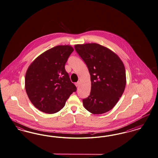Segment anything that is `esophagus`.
<instances>
[{"label":"esophagus","instance_id":"obj_1","mask_svg":"<svg viewBox=\"0 0 158 158\" xmlns=\"http://www.w3.org/2000/svg\"><path fill=\"white\" fill-rule=\"evenodd\" d=\"M79 84H80V82H76V83H75V85H76V87H78V86H79Z\"/></svg>","mask_w":158,"mask_h":158}]
</instances>
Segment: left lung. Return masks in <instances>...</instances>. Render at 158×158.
Returning <instances> with one entry per match:
<instances>
[{
    "label": "left lung",
    "instance_id": "1",
    "mask_svg": "<svg viewBox=\"0 0 158 158\" xmlns=\"http://www.w3.org/2000/svg\"><path fill=\"white\" fill-rule=\"evenodd\" d=\"M86 64L90 75V95L83 100L85 108L94 114H102L113 109L123 95L126 86L125 67L113 51L98 44L75 45Z\"/></svg>",
    "mask_w": 158,
    "mask_h": 158
}]
</instances>
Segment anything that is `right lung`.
I'll return each mask as SVG.
<instances>
[{"label": "right lung", "instance_id": "add662e5", "mask_svg": "<svg viewBox=\"0 0 158 158\" xmlns=\"http://www.w3.org/2000/svg\"><path fill=\"white\" fill-rule=\"evenodd\" d=\"M73 50L69 45L56 46L40 55L28 66L25 89L30 100L40 111L48 114L58 112L76 91L65 69Z\"/></svg>", "mask_w": 158, "mask_h": 158}]
</instances>
